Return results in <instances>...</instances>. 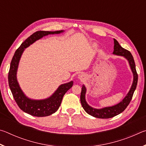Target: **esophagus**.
I'll use <instances>...</instances> for the list:
<instances>
[{
  "instance_id": "esophagus-1",
  "label": "esophagus",
  "mask_w": 146,
  "mask_h": 146,
  "mask_svg": "<svg viewBox=\"0 0 146 146\" xmlns=\"http://www.w3.org/2000/svg\"><path fill=\"white\" fill-rule=\"evenodd\" d=\"M82 78V75H79V78Z\"/></svg>"
}]
</instances>
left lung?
<instances>
[{"label":"left lung","mask_w":146,"mask_h":146,"mask_svg":"<svg viewBox=\"0 0 146 146\" xmlns=\"http://www.w3.org/2000/svg\"><path fill=\"white\" fill-rule=\"evenodd\" d=\"M113 55L122 56L126 58L130 66V68L133 75V81L131 87L129 92L123 99L117 104L110 107H105L101 109L93 108L88 104L86 100V88L84 85H82V91L80 95V102L82 108L88 114L93 116L94 117L98 118H110L120 114L125 110V108L129 105L132 99L133 93L136 90L138 82V74L136 70L135 64L133 56L129 51L121 46L118 41L114 38V50L113 52Z\"/></svg>","instance_id":"left-lung-1"}]
</instances>
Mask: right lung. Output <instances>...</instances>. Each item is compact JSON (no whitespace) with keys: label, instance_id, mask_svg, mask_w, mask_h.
Returning a JSON list of instances; mask_svg holds the SVG:
<instances>
[{"label":"right lung","instance_id":"1","mask_svg":"<svg viewBox=\"0 0 146 146\" xmlns=\"http://www.w3.org/2000/svg\"><path fill=\"white\" fill-rule=\"evenodd\" d=\"M64 31V30H61L55 31H38L35 32L22 43L21 46L17 49L11 60L8 73V83L12 95L20 109L24 112L34 117H46L55 113L60 107L64 95L73 86V82L71 81L70 82L61 84L52 95L45 99H31L24 93L17 81V73L20 59L24 49L35 41L48 35L60 34Z\"/></svg>","mask_w":146,"mask_h":146}]
</instances>
